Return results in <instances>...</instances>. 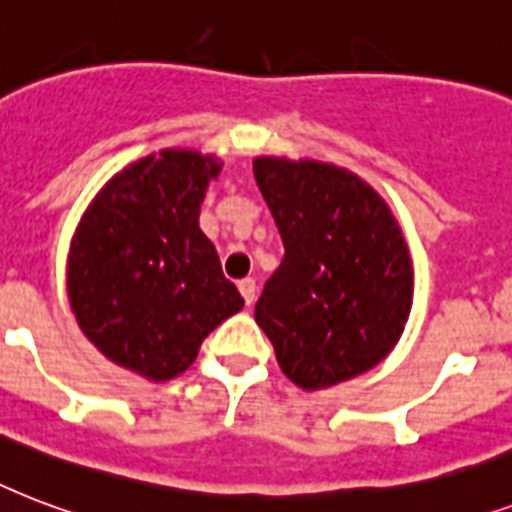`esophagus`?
<instances>
[{"mask_svg": "<svg viewBox=\"0 0 512 512\" xmlns=\"http://www.w3.org/2000/svg\"><path fill=\"white\" fill-rule=\"evenodd\" d=\"M237 288L243 293L245 304H253V299H256V280H253V277H243V280L237 283Z\"/></svg>", "mask_w": 512, "mask_h": 512, "instance_id": "obj_1", "label": "esophagus"}]
</instances>
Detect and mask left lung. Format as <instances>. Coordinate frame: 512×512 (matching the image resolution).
I'll return each instance as SVG.
<instances>
[{
    "label": "left lung",
    "instance_id": "1",
    "mask_svg": "<svg viewBox=\"0 0 512 512\" xmlns=\"http://www.w3.org/2000/svg\"><path fill=\"white\" fill-rule=\"evenodd\" d=\"M253 176L285 248L253 312L283 374L323 390L382 363L414 296L406 240L387 202L326 162L256 157Z\"/></svg>",
    "mask_w": 512,
    "mask_h": 512
}]
</instances>
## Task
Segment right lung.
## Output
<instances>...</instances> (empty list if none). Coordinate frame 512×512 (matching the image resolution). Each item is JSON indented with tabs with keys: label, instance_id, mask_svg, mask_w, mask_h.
Returning a JSON list of instances; mask_svg holds the SVG:
<instances>
[{
	"label": "right lung",
	"instance_id": "right-lung-1",
	"mask_svg": "<svg viewBox=\"0 0 512 512\" xmlns=\"http://www.w3.org/2000/svg\"><path fill=\"white\" fill-rule=\"evenodd\" d=\"M219 170L189 149L149 154L95 194L71 237L66 285L82 334L152 382L184 374L245 304L197 224Z\"/></svg>",
	"mask_w": 512,
	"mask_h": 512
}]
</instances>
